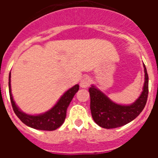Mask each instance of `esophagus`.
<instances>
[{
	"label": "esophagus",
	"instance_id": "1",
	"mask_svg": "<svg viewBox=\"0 0 158 158\" xmlns=\"http://www.w3.org/2000/svg\"><path fill=\"white\" fill-rule=\"evenodd\" d=\"M90 78L89 77H85L82 78L81 80L80 81V86L81 88H87L89 87V85H90Z\"/></svg>",
	"mask_w": 158,
	"mask_h": 158
}]
</instances>
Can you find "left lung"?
Segmentation results:
<instances>
[{"label":"left lung","instance_id":"left-lung-1","mask_svg":"<svg viewBox=\"0 0 158 158\" xmlns=\"http://www.w3.org/2000/svg\"><path fill=\"white\" fill-rule=\"evenodd\" d=\"M143 67L145 81L142 92L137 100L131 104H119L112 101L94 85L89 88L92 116L98 126L106 129L124 126L134 120L144 109L147 101L149 77L144 64Z\"/></svg>","mask_w":158,"mask_h":158}]
</instances>
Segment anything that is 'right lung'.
I'll return each instance as SVG.
<instances>
[{"mask_svg":"<svg viewBox=\"0 0 158 158\" xmlns=\"http://www.w3.org/2000/svg\"><path fill=\"white\" fill-rule=\"evenodd\" d=\"M8 89L12 108L18 118L27 127L40 131H54L62 126L66 116L67 107L79 89V85H75L63 93L51 109L38 115H30L19 109L14 100L11 89V73L8 77Z\"/></svg>","mask_w":158,"mask_h":158,"instance_id":"obj_1","label":"right lung"}]
</instances>
